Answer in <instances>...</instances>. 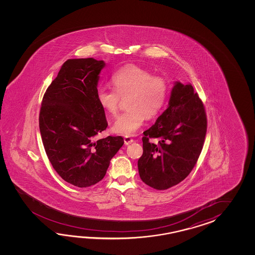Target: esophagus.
<instances>
[{"label": "esophagus", "mask_w": 255, "mask_h": 255, "mask_svg": "<svg viewBox=\"0 0 255 255\" xmlns=\"http://www.w3.org/2000/svg\"><path fill=\"white\" fill-rule=\"evenodd\" d=\"M133 138H131L130 136H125L124 137V142H125L126 145H128L130 143H132L133 142Z\"/></svg>", "instance_id": "1"}]
</instances>
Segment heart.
Here are the masks:
<instances>
[{"label":"heart","mask_w":255,"mask_h":255,"mask_svg":"<svg viewBox=\"0 0 255 255\" xmlns=\"http://www.w3.org/2000/svg\"><path fill=\"white\" fill-rule=\"evenodd\" d=\"M114 89L100 87L97 99L100 107L109 114L116 115L121 98H127L128 110L119 116L113 131L122 135H133L146 119L156 117L162 110L168 95V82L161 76L137 65L120 68L112 76Z\"/></svg>","instance_id":"obj_1"}]
</instances>
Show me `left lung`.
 <instances>
[{
  "label": "left lung",
  "mask_w": 255,
  "mask_h": 255,
  "mask_svg": "<svg viewBox=\"0 0 255 255\" xmlns=\"http://www.w3.org/2000/svg\"><path fill=\"white\" fill-rule=\"evenodd\" d=\"M207 132L206 112L190 84L175 82L168 109L143 132V154L137 161L142 181L167 190L188 177L201 155ZM150 138L158 139L152 143Z\"/></svg>",
  "instance_id": "obj_1"
}]
</instances>
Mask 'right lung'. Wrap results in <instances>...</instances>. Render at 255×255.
Returning <instances> with one entry per match:
<instances>
[{
  "label": "right lung",
  "instance_id": "add662e5",
  "mask_svg": "<svg viewBox=\"0 0 255 255\" xmlns=\"http://www.w3.org/2000/svg\"><path fill=\"white\" fill-rule=\"evenodd\" d=\"M104 61L68 59L43 95L39 128L43 146L54 170L78 188L103 179L111 158L124 144L122 136L95 140L108 127L97 99Z\"/></svg>",
  "mask_w": 255,
  "mask_h": 255
}]
</instances>
